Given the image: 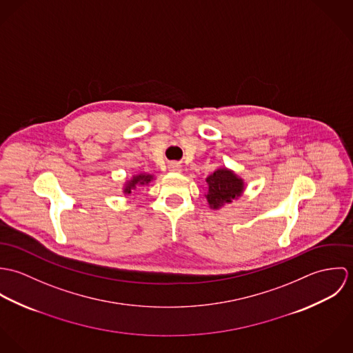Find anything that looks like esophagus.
Masks as SVG:
<instances>
[{
  "mask_svg": "<svg viewBox=\"0 0 353 353\" xmlns=\"http://www.w3.org/2000/svg\"><path fill=\"white\" fill-rule=\"evenodd\" d=\"M168 170L172 171V172H181V171H182V165H181V163H178V161H171V163L168 164Z\"/></svg>",
  "mask_w": 353,
  "mask_h": 353,
  "instance_id": "obj_1",
  "label": "esophagus"
}]
</instances>
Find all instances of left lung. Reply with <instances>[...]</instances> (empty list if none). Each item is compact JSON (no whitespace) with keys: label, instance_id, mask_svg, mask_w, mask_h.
<instances>
[{"label":"left lung","instance_id":"1","mask_svg":"<svg viewBox=\"0 0 353 353\" xmlns=\"http://www.w3.org/2000/svg\"><path fill=\"white\" fill-rule=\"evenodd\" d=\"M209 186L205 196L212 209H219L224 203L232 202L242 196L245 183L234 171L228 168H219L206 178Z\"/></svg>","mask_w":353,"mask_h":353}]
</instances>
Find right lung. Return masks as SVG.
Returning a JSON list of instances; mask_svg holds the SVG:
<instances>
[{
  "instance_id": "add662e5",
  "label": "right lung",
  "mask_w": 353,
  "mask_h": 353,
  "mask_svg": "<svg viewBox=\"0 0 353 353\" xmlns=\"http://www.w3.org/2000/svg\"><path fill=\"white\" fill-rule=\"evenodd\" d=\"M153 179V175L150 174H139V175H134L130 181L126 182L125 188H123V193L125 194H130L132 190H134L137 186H144V185H150Z\"/></svg>"
}]
</instances>
